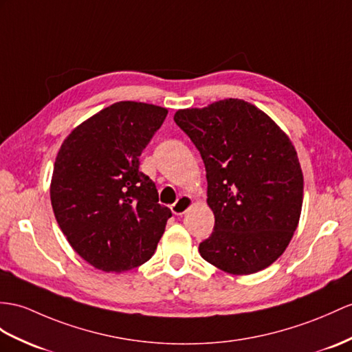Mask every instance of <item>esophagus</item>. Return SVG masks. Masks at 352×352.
Listing matches in <instances>:
<instances>
[{"label":"esophagus","mask_w":352,"mask_h":352,"mask_svg":"<svg viewBox=\"0 0 352 352\" xmlns=\"http://www.w3.org/2000/svg\"><path fill=\"white\" fill-rule=\"evenodd\" d=\"M191 206H192L191 197L181 195L175 204H171V212H173L175 215H184V213H186L191 209Z\"/></svg>","instance_id":"esophagus-1"}]
</instances>
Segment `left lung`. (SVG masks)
<instances>
[{
  "instance_id": "obj_1",
  "label": "left lung",
  "mask_w": 352,
  "mask_h": 352,
  "mask_svg": "<svg viewBox=\"0 0 352 352\" xmlns=\"http://www.w3.org/2000/svg\"><path fill=\"white\" fill-rule=\"evenodd\" d=\"M175 122L199 149L213 233L203 258L230 275H252L284 254L298 226L303 171L284 130L251 102L226 98L181 109Z\"/></svg>"
}]
</instances>
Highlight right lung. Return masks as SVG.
I'll use <instances>...</instances> for the list:
<instances>
[{"label": "right lung", "mask_w": 352, "mask_h": 352, "mask_svg": "<svg viewBox=\"0 0 352 352\" xmlns=\"http://www.w3.org/2000/svg\"><path fill=\"white\" fill-rule=\"evenodd\" d=\"M166 107L119 101L77 125L56 153L50 203L68 243L92 267L122 273L157 250L171 210L139 170Z\"/></svg>", "instance_id": "obj_1"}]
</instances>
